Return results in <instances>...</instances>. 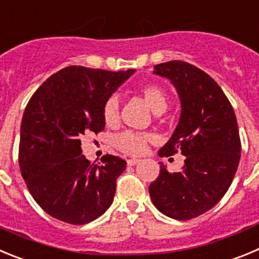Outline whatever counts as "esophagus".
Returning <instances> with one entry per match:
<instances>
[{
  "label": "esophagus",
  "instance_id": "esophagus-1",
  "mask_svg": "<svg viewBox=\"0 0 259 259\" xmlns=\"http://www.w3.org/2000/svg\"><path fill=\"white\" fill-rule=\"evenodd\" d=\"M139 161H141L139 158H129V160H127V165H129V166H134V165L138 164Z\"/></svg>",
  "mask_w": 259,
  "mask_h": 259
}]
</instances>
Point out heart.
<instances>
[{
  "label": "heart",
  "mask_w": 259,
  "mask_h": 259,
  "mask_svg": "<svg viewBox=\"0 0 259 259\" xmlns=\"http://www.w3.org/2000/svg\"><path fill=\"white\" fill-rule=\"evenodd\" d=\"M144 101L153 112H164L167 106V98L164 90L157 85H146L141 90ZM120 103L116 97L107 99L103 106V118L107 125H115L118 120ZM152 141V135L147 133L125 130L113 137V146L121 152L127 155H142L146 151L148 142Z\"/></svg>",
  "instance_id": "b5f03b06"
}]
</instances>
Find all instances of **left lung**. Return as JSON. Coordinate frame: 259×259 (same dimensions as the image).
<instances>
[{
    "label": "left lung",
    "mask_w": 259,
    "mask_h": 259,
    "mask_svg": "<svg viewBox=\"0 0 259 259\" xmlns=\"http://www.w3.org/2000/svg\"><path fill=\"white\" fill-rule=\"evenodd\" d=\"M153 73L173 83L181 101L178 125L158 156L181 151L186 160L176 173L160 162L148 191L158 211L192 220L215 206L231 186L241 152L236 116L218 83L197 67L171 60L155 66Z\"/></svg>",
    "instance_id": "1"
}]
</instances>
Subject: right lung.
Returning <instances> with one entry per match:
<instances>
[{"label":"right lung","mask_w":259,"mask_h":259,"mask_svg":"<svg viewBox=\"0 0 259 259\" xmlns=\"http://www.w3.org/2000/svg\"><path fill=\"white\" fill-rule=\"evenodd\" d=\"M134 72L67 67L28 102L20 125V170L33 199L51 217L85 225L112 204L126 161L106 155L103 164H92L82 155L81 138L104 129V103Z\"/></svg>","instance_id":"add662e5"}]
</instances>
